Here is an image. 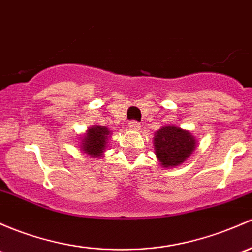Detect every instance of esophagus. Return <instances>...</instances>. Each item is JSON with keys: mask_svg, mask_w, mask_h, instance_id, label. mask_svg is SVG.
<instances>
[{"mask_svg": "<svg viewBox=\"0 0 252 252\" xmlns=\"http://www.w3.org/2000/svg\"><path fill=\"white\" fill-rule=\"evenodd\" d=\"M140 126H141V124L136 121H130L128 123V128L131 129V130H137V129H140Z\"/></svg>", "mask_w": 252, "mask_h": 252, "instance_id": "1", "label": "esophagus"}]
</instances>
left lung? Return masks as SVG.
Masks as SVG:
<instances>
[{
    "label": "left lung",
    "instance_id": "obj_1",
    "mask_svg": "<svg viewBox=\"0 0 252 252\" xmlns=\"http://www.w3.org/2000/svg\"><path fill=\"white\" fill-rule=\"evenodd\" d=\"M194 147V137L179 126H166L156 133V155L164 168H171L184 163Z\"/></svg>",
    "mask_w": 252,
    "mask_h": 252
}]
</instances>
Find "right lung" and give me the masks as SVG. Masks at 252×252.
Wrapping results in <instances>:
<instances>
[{
	"label": "right lung",
	"mask_w": 252,
	"mask_h": 252,
	"mask_svg": "<svg viewBox=\"0 0 252 252\" xmlns=\"http://www.w3.org/2000/svg\"><path fill=\"white\" fill-rule=\"evenodd\" d=\"M108 134H110L108 129L101 126H95L89 129L87 136L83 137V141H82V148L84 153H88L92 157L101 156L106 146Z\"/></svg>",
	"instance_id": "1"
}]
</instances>
